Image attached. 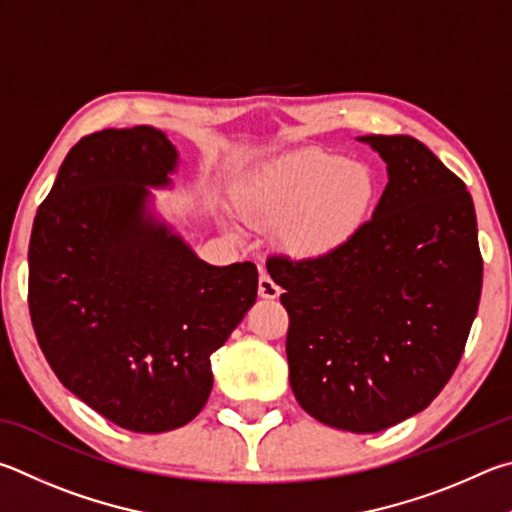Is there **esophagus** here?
<instances>
[{
    "label": "esophagus",
    "instance_id": "esophagus-1",
    "mask_svg": "<svg viewBox=\"0 0 512 512\" xmlns=\"http://www.w3.org/2000/svg\"><path fill=\"white\" fill-rule=\"evenodd\" d=\"M258 294L263 299H276L281 294V288L274 283L270 274H261V279H258Z\"/></svg>",
    "mask_w": 512,
    "mask_h": 512
}]
</instances>
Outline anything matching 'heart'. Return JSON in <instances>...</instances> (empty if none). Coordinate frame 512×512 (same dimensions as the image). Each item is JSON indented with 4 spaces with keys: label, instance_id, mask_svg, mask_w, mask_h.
<instances>
[{
    "label": "heart",
    "instance_id": "obj_1",
    "mask_svg": "<svg viewBox=\"0 0 512 512\" xmlns=\"http://www.w3.org/2000/svg\"><path fill=\"white\" fill-rule=\"evenodd\" d=\"M375 191L378 182L366 164L306 148L251 175L240 204L251 220L283 224V242L294 254L324 256L355 236Z\"/></svg>",
    "mask_w": 512,
    "mask_h": 512
}]
</instances>
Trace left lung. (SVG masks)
I'll list each match as a JSON object with an SVG mask.
<instances>
[{"instance_id":"obj_1","label":"left lung","mask_w":512,"mask_h":512,"mask_svg":"<svg viewBox=\"0 0 512 512\" xmlns=\"http://www.w3.org/2000/svg\"><path fill=\"white\" fill-rule=\"evenodd\" d=\"M360 141L387 161L373 218L335 251L267 272L288 310L290 384L328 427L373 434L429 407L461 362L483 258L465 184L407 134Z\"/></svg>"}]
</instances>
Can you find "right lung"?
<instances>
[{
    "instance_id": "obj_1",
    "label": "right lung",
    "mask_w": 512,
    "mask_h": 512,
    "mask_svg": "<svg viewBox=\"0 0 512 512\" xmlns=\"http://www.w3.org/2000/svg\"><path fill=\"white\" fill-rule=\"evenodd\" d=\"M177 150L150 125L101 130L62 161L35 215L29 312L53 373L139 434L177 429L213 387L211 353L254 306V263L215 267L146 211Z\"/></svg>"
}]
</instances>
